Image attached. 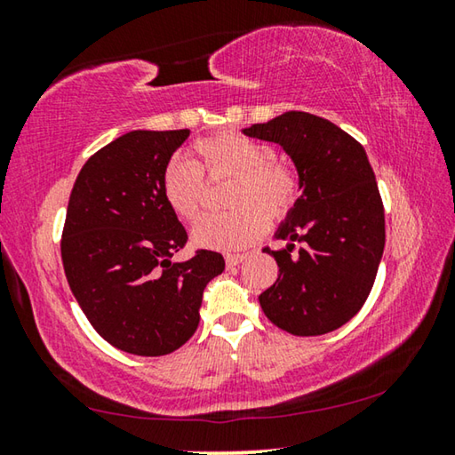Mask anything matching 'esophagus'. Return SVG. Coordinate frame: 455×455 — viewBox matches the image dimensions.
<instances>
[{
	"instance_id": "obj_1",
	"label": "esophagus",
	"mask_w": 455,
	"mask_h": 455,
	"mask_svg": "<svg viewBox=\"0 0 455 455\" xmlns=\"http://www.w3.org/2000/svg\"><path fill=\"white\" fill-rule=\"evenodd\" d=\"M244 259H246L244 255H227V257H225V260H227V267H228V268H233V267H236L238 263H243Z\"/></svg>"
}]
</instances>
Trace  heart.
Masks as SVG:
<instances>
[{
  "mask_svg": "<svg viewBox=\"0 0 455 455\" xmlns=\"http://www.w3.org/2000/svg\"><path fill=\"white\" fill-rule=\"evenodd\" d=\"M195 160H171L160 174V196L174 217L195 222L203 209V176H233L227 203L235 209L209 214L192 228V241L204 249L238 251L267 233L268 219L291 217L301 196V179L289 163L276 158L271 144L236 130L198 138Z\"/></svg>",
  "mask_w": 455,
  "mask_h": 455,
  "instance_id": "1",
  "label": "heart"
}]
</instances>
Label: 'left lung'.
I'll return each mask as SVG.
<instances>
[{"mask_svg":"<svg viewBox=\"0 0 455 455\" xmlns=\"http://www.w3.org/2000/svg\"><path fill=\"white\" fill-rule=\"evenodd\" d=\"M243 132L281 144L303 188L276 230L287 249H265L279 276L259 303L291 335L335 331L367 301L385 246L383 203L363 146L333 122L295 110Z\"/></svg>","mask_w":455,"mask_h":455,"instance_id":"1","label":"left lung"}]
</instances>
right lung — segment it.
<instances>
[{
	"label": "right lung",
	"mask_w": 455,
	"mask_h": 455,
	"mask_svg": "<svg viewBox=\"0 0 455 455\" xmlns=\"http://www.w3.org/2000/svg\"><path fill=\"white\" fill-rule=\"evenodd\" d=\"M190 130H134L82 166L68 203L61 260L76 301L100 337L132 355L182 347L203 291L225 271L220 252L172 255L188 235L160 196V174Z\"/></svg>",
	"instance_id": "obj_1"
}]
</instances>
